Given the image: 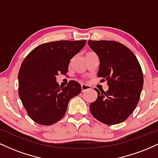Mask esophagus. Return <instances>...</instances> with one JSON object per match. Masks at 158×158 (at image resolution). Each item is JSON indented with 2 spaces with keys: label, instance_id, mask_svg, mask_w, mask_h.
Returning <instances> with one entry per match:
<instances>
[{
  "label": "esophagus",
  "instance_id": "esophagus-1",
  "mask_svg": "<svg viewBox=\"0 0 158 158\" xmlns=\"http://www.w3.org/2000/svg\"><path fill=\"white\" fill-rule=\"evenodd\" d=\"M81 91L82 92H85L86 90H90V85H85V84H82L81 85Z\"/></svg>",
  "mask_w": 158,
  "mask_h": 158
}]
</instances>
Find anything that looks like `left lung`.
Returning a JSON list of instances; mask_svg holds the SVG:
<instances>
[{"mask_svg":"<svg viewBox=\"0 0 158 158\" xmlns=\"http://www.w3.org/2000/svg\"><path fill=\"white\" fill-rule=\"evenodd\" d=\"M99 59L97 77L107 81L106 92L97 88V99L90 104V113L106 125L125 121L135 109L143 86L140 65L133 52L114 41H88Z\"/></svg>","mask_w":158,"mask_h":158,"instance_id":"1","label":"left lung"}]
</instances>
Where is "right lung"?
<instances>
[{
    "mask_svg": "<svg viewBox=\"0 0 158 158\" xmlns=\"http://www.w3.org/2000/svg\"><path fill=\"white\" fill-rule=\"evenodd\" d=\"M86 40L59 41L36 47L23 61L19 73V94L29 117L43 126L62 118L72 98L81 87L70 81L65 87L56 81L59 73L68 70L70 59L84 48Z\"/></svg>",
    "mask_w": 158,
    "mask_h": 158,
    "instance_id": "add662e5",
    "label": "right lung"
}]
</instances>
